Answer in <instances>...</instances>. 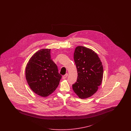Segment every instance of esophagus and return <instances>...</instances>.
I'll use <instances>...</instances> for the list:
<instances>
[{
  "instance_id": "obj_1",
  "label": "esophagus",
  "mask_w": 131,
  "mask_h": 131,
  "mask_svg": "<svg viewBox=\"0 0 131 131\" xmlns=\"http://www.w3.org/2000/svg\"><path fill=\"white\" fill-rule=\"evenodd\" d=\"M68 75V74L66 73V74H65L64 75L62 76V79H65L67 77Z\"/></svg>"
}]
</instances>
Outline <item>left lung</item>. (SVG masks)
Segmentation results:
<instances>
[{"label":"left lung","instance_id":"obj_1","mask_svg":"<svg viewBox=\"0 0 131 131\" xmlns=\"http://www.w3.org/2000/svg\"><path fill=\"white\" fill-rule=\"evenodd\" d=\"M74 60L78 76L72 89L79 98L85 99L93 95L101 85L103 65L95 52L83 46L76 48Z\"/></svg>","mask_w":131,"mask_h":131}]
</instances>
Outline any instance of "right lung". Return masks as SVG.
<instances>
[{
	"label": "right lung",
	"instance_id": "right-lung-1",
	"mask_svg": "<svg viewBox=\"0 0 131 131\" xmlns=\"http://www.w3.org/2000/svg\"><path fill=\"white\" fill-rule=\"evenodd\" d=\"M25 77L32 91L42 97L55 90L61 75L51 59L50 49H40L32 56L26 67Z\"/></svg>",
	"mask_w": 131,
	"mask_h": 131
}]
</instances>
